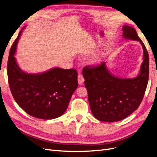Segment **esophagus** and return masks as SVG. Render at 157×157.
Listing matches in <instances>:
<instances>
[{
    "label": "esophagus",
    "instance_id": "esophagus-1",
    "mask_svg": "<svg viewBox=\"0 0 157 157\" xmlns=\"http://www.w3.org/2000/svg\"><path fill=\"white\" fill-rule=\"evenodd\" d=\"M84 77L82 75H79L78 76V84L82 85L83 83H84Z\"/></svg>",
    "mask_w": 157,
    "mask_h": 157
}]
</instances>
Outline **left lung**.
<instances>
[{"mask_svg": "<svg viewBox=\"0 0 157 157\" xmlns=\"http://www.w3.org/2000/svg\"><path fill=\"white\" fill-rule=\"evenodd\" d=\"M123 36L140 41L144 50L140 73L134 78H121L111 75L102 62L86 66L82 74L88 91L90 109L94 117L103 122H117L126 118L139 107L143 100L149 75V59L144 42L134 28L124 25Z\"/></svg>", "mask_w": 157, "mask_h": 157, "instance_id": "left-lung-1", "label": "left lung"}]
</instances>
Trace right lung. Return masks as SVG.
<instances>
[{
    "label": "right lung",
    "instance_id": "add662e5",
    "mask_svg": "<svg viewBox=\"0 0 157 157\" xmlns=\"http://www.w3.org/2000/svg\"><path fill=\"white\" fill-rule=\"evenodd\" d=\"M21 31L10 48L7 73L12 96L23 111L40 119H54L67 110L71 96L78 87L77 71L58 67L46 72L29 74L18 67L16 53Z\"/></svg>",
    "mask_w": 157,
    "mask_h": 157
}]
</instances>
